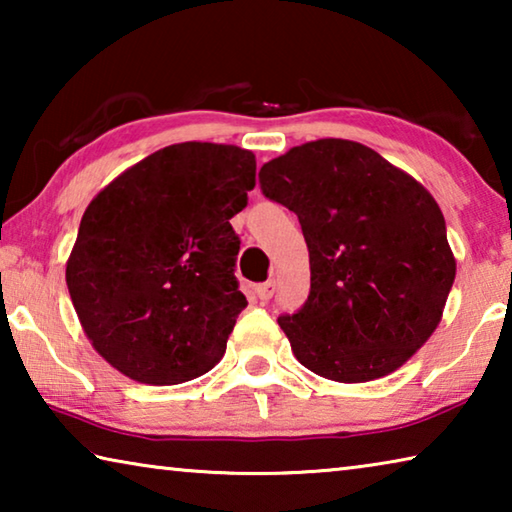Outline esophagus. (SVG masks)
Returning <instances> with one entry per match:
<instances>
[{"instance_id":"34e87169","label":"esophagus","mask_w":512,"mask_h":512,"mask_svg":"<svg viewBox=\"0 0 512 512\" xmlns=\"http://www.w3.org/2000/svg\"><path fill=\"white\" fill-rule=\"evenodd\" d=\"M273 291H275V282H273V280H266V282L257 284V287H255L257 298H259V300H264V302H266V300H271Z\"/></svg>"}]
</instances>
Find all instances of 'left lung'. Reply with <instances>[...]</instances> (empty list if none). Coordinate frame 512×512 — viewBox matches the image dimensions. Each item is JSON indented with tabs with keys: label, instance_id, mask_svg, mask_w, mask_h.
Returning a JSON list of instances; mask_svg holds the SVG:
<instances>
[{
	"label": "left lung",
	"instance_id": "left-lung-1",
	"mask_svg": "<svg viewBox=\"0 0 512 512\" xmlns=\"http://www.w3.org/2000/svg\"><path fill=\"white\" fill-rule=\"evenodd\" d=\"M259 185L298 214L309 248V298L277 318L296 359L343 384L404 366L438 327L456 277L433 196L377 151L334 137L266 162Z\"/></svg>",
	"mask_w": 512,
	"mask_h": 512
}]
</instances>
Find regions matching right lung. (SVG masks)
Here are the masks:
<instances>
[{
  "label": "right lung",
  "instance_id": "obj_1",
  "mask_svg": "<svg viewBox=\"0 0 512 512\" xmlns=\"http://www.w3.org/2000/svg\"><path fill=\"white\" fill-rule=\"evenodd\" d=\"M255 169L239 146L171 144L92 198L65 280L85 336L121 375L171 386L223 359L248 305L230 219Z\"/></svg>",
  "mask_w": 512,
  "mask_h": 512
}]
</instances>
